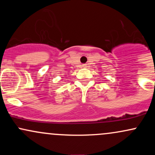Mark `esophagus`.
<instances>
[{"instance_id":"1","label":"esophagus","mask_w":155,"mask_h":155,"mask_svg":"<svg viewBox=\"0 0 155 155\" xmlns=\"http://www.w3.org/2000/svg\"><path fill=\"white\" fill-rule=\"evenodd\" d=\"M82 67H83V68H87V65H86V64H83Z\"/></svg>"}]
</instances>
